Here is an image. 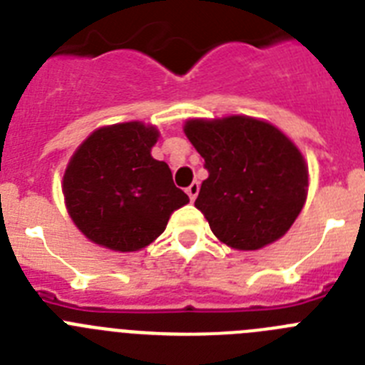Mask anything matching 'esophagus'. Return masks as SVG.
Wrapping results in <instances>:
<instances>
[{"label": "esophagus", "instance_id": "34e87169", "mask_svg": "<svg viewBox=\"0 0 365 365\" xmlns=\"http://www.w3.org/2000/svg\"><path fill=\"white\" fill-rule=\"evenodd\" d=\"M186 193H188V197L190 201H195V197H197V193H199V182H192V185L186 188Z\"/></svg>", "mask_w": 365, "mask_h": 365}]
</instances>
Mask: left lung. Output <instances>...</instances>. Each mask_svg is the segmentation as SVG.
<instances>
[{
  "label": "left lung",
  "instance_id": "8db88e82",
  "mask_svg": "<svg viewBox=\"0 0 365 365\" xmlns=\"http://www.w3.org/2000/svg\"><path fill=\"white\" fill-rule=\"evenodd\" d=\"M185 133L205 159L195 206L219 241L257 250L279 240L307 197V164L272 124L252 117L188 120Z\"/></svg>",
  "mask_w": 365,
  "mask_h": 365
}]
</instances>
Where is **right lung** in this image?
Masks as SVG:
<instances>
[{
	"mask_svg": "<svg viewBox=\"0 0 365 365\" xmlns=\"http://www.w3.org/2000/svg\"><path fill=\"white\" fill-rule=\"evenodd\" d=\"M159 138L143 122L100 128L80 144L63 173L74 225L100 247L135 252L164 232L173 210L190 202L172 170L151 157Z\"/></svg>",
	"mask_w": 365,
	"mask_h": 365,
	"instance_id": "add662e5",
	"label": "right lung"
}]
</instances>
